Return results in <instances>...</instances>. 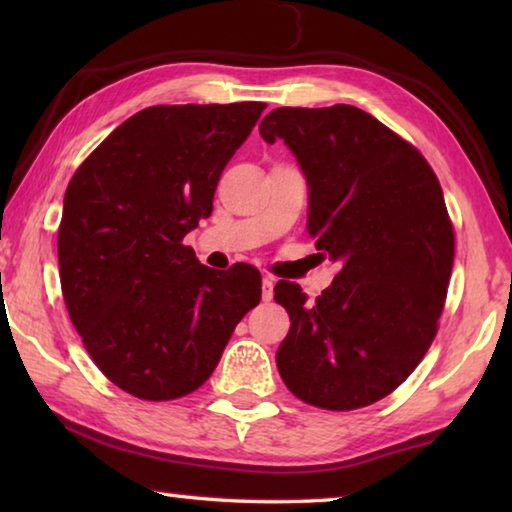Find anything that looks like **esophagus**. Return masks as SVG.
Instances as JSON below:
<instances>
[{
	"instance_id": "1",
	"label": "esophagus",
	"mask_w": 512,
	"mask_h": 512,
	"mask_svg": "<svg viewBox=\"0 0 512 512\" xmlns=\"http://www.w3.org/2000/svg\"><path fill=\"white\" fill-rule=\"evenodd\" d=\"M273 287H275V277L264 275V280H262V298L264 300L273 298Z\"/></svg>"
}]
</instances>
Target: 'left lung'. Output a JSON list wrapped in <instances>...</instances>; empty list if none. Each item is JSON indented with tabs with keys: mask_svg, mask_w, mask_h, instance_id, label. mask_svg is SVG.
I'll return each mask as SVG.
<instances>
[{
	"mask_svg": "<svg viewBox=\"0 0 512 512\" xmlns=\"http://www.w3.org/2000/svg\"><path fill=\"white\" fill-rule=\"evenodd\" d=\"M259 135L296 155L309 187V235L341 264L316 302L298 284H275L291 318L277 370L302 402L361 409L391 395L438 332L454 264L443 189L415 146L345 103L275 108Z\"/></svg>",
	"mask_w": 512,
	"mask_h": 512,
	"instance_id": "1",
	"label": "left lung"
}]
</instances>
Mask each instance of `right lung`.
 I'll use <instances>...</instances> for the list:
<instances>
[{
  "label": "right lung",
  "mask_w": 512,
  "mask_h": 512,
  "mask_svg": "<svg viewBox=\"0 0 512 512\" xmlns=\"http://www.w3.org/2000/svg\"><path fill=\"white\" fill-rule=\"evenodd\" d=\"M266 103L151 106L115 128L69 180L60 287L92 361L121 391L194 393L262 298L248 264L214 271L183 244Z\"/></svg>",
  "instance_id": "1"
}]
</instances>
